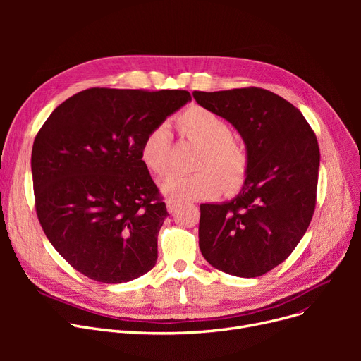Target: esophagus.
<instances>
[{
  "label": "esophagus",
  "mask_w": 361,
  "mask_h": 361,
  "mask_svg": "<svg viewBox=\"0 0 361 361\" xmlns=\"http://www.w3.org/2000/svg\"><path fill=\"white\" fill-rule=\"evenodd\" d=\"M178 206H180V202L176 200V199H168L166 200V209H168L169 214H174L178 209Z\"/></svg>",
  "instance_id": "34e87169"
}]
</instances>
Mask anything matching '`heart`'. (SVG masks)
<instances>
[{
  "label": "heart",
  "instance_id": "1",
  "mask_svg": "<svg viewBox=\"0 0 361 361\" xmlns=\"http://www.w3.org/2000/svg\"><path fill=\"white\" fill-rule=\"evenodd\" d=\"M183 139L200 145L190 176L168 174L159 183L164 195L176 200H209L225 192H234L249 173L247 150L234 140L233 126L219 114L195 105L176 118ZM173 135L165 124L147 131L140 145V159L152 174L161 176L169 166Z\"/></svg>",
  "mask_w": 361,
  "mask_h": 361
}]
</instances>
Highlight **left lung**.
Here are the masks:
<instances>
[{
  "instance_id": "left-lung-1",
  "label": "left lung",
  "mask_w": 361,
  "mask_h": 361,
  "mask_svg": "<svg viewBox=\"0 0 361 361\" xmlns=\"http://www.w3.org/2000/svg\"><path fill=\"white\" fill-rule=\"evenodd\" d=\"M193 98L238 130L250 158L235 199L200 204V252L222 272L262 276L309 228L320 161L316 135L293 104L267 89L195 90Z\"/></svg>"
}]
</instances>
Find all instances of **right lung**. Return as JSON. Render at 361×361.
I'll use <instances>...</instances> for the list:
<instances>
[{
  "instance_id": "1",
  "label": "right lung",
  "mask_w": 361,
  "mask_h": 361,
  "mask_svg": "<svg viewBox=\"0 0 361 361\" xmlns=\"http://www.w3.org/2000/svg\"><path fill=\"white\" fill-rule=\"evenodd\" d=\"M190 99L187 90L90 87L56 106L37 131L36 215L75 271L120 283L155 267L168 212L140 145Z\"/></svg>"
}]
</instances>
